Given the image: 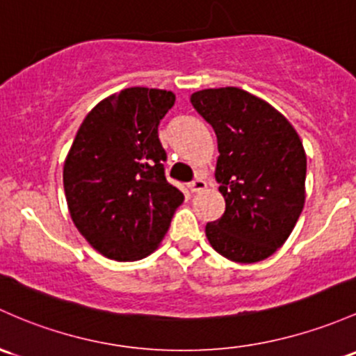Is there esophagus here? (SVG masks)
<instances>
[{
    "label": "esophagus",
    "instance_id": "obj_1",
    "mask_svg": "<svg viewBox=\"0 0 356 356\" xmlns=\"http://www.w3.org/2000/svg\"><path fill=\"white\" fill-rule=\"evenodd\" d=\"M207 186L208 184L204 179H194V181L189 184V189H191V193H201V191L207 189Z\"/></svg>",
    "mask_w": 356,
    "mask_h": 356
}]
</instances>
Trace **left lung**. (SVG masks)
<instances>
[{
	"instance_id": "1",
	"label": "left lung",
	"mask_w": 356,
	"mask_h": 356,
	"mask_svg": "<svg viewBox=\"0 0 356 356\" xmlns=\"http://www.w3.org/2000/svg\"><path fill=\"white\" fill-rule=\"evenodd\" d=\"M191 104L218 141L215 179L225 213L207 223L209 244L235 263L266 259L304 209V145L285 115L242 88L200 90Z\"/></svg>"
}]
</instances>
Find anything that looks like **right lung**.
Instances as JSON below:
<instances>
[{
  "label": "right lung",
  "mask_w": 356,
  "mask_h": 356,
  "mask_svg": "<svg viewBox=\"0 0 356 356\" xmlns=\"http://www.w3.org/2000/svg\"><path fill=\"white\" fill-rule=\"evenodd\" d=\"M175 95L133 87L107 97L81 122L63 168L78 232L102 256L136 261L159 247L184 194L165 177L159 124Z\"/></svg>",
  "instance_id": "right-lung-1"
}]
</instances>
